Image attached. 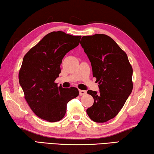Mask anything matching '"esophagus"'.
Segmentation results:
<instances>
[{
	"label": "esophagus",
	"instance_id": "1",
	"mask_svg": "<svg viewBox=\"0 0 154 154\" xmlns=\"http://www.w3.org/2000/svg\"><path fill=\"white\" fill-rule=\"evenodd\" d=\"M86 94V91H83V90H79V94L80 96H82Z\"/></svg>",
	"mask_w": 154,
	"mask_h": 154
}]
</instances>
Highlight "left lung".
Returning a JSON list of instances; mask_svg holds the SVG:
<instances>
[{"instance_id":"obj_1","label":"left lung","mask_w":154,"mask_h":154,"mask_svg":"<svg viewBox=\"0 0 154 154\" xmlns=\"http://www.w3.org/2000/svg\"><path fill=\"white\" fill-rule=\"evenodd\" d=\"M80 44L99 85V92L87 91L94 103L86 112L94 122H106L118 114L131 93L132 67L125 52L106 35L83 36Z\"/></svg>"}]
</instances>
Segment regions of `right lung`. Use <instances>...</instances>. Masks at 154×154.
Here are the masks:
<instances>
[{
    "label": "right lung",
    "instance_id": "obj_1",
    "mask_svg": "<svg viewBox=\"0 0 154 154\" xmlns=\"http://www.w3.org/2000/svg\"><path fill=\"white\" fill-rule=\"evenodd\" d=\"M81 36L53 31L23 57L19 81L25 98L37 117L49 122L62 119L67 104L79 94L75 87L64 88L54 81L61 73L65 55L79 45Z\"/></svg>",
    "mask_w": 154,
    "mask_h": 154
}]
</instances>
